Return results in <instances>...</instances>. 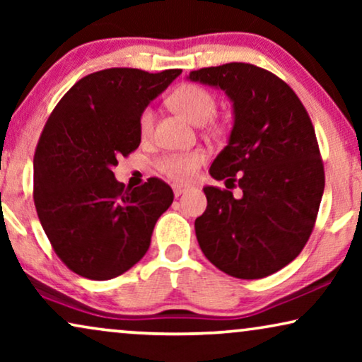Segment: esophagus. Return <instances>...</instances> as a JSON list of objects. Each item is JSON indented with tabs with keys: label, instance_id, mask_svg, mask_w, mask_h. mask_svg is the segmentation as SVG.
I'll use <instances>...</instances> for the list:
<instances>
[{
	"label": "esophagus",
	"instance_id": "1",
	"mask_svg": "<svg viewBox=\"0 0 362 362\" xmlns=\"http://www.w3.org/2000/svg\"><path fill=\"white\" fill-rule=\"evenodd\" d=\"M191 186H186V185H173V192H175V196H181L185 194L186 191H189Z\"/></svg>",
	"mask_w": 362,
	"mask_h": 362
}]
</instances>
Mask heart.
<instances>
[{"label": "heart", "mask_w": 362, "mask_h": 362, "mask_svg": "<svg viewBox=\"0 0 362 362\" xmlns=\"http://www.w3.org/2000/svg\"><path fill=\"white\" fill-rule=\"evenodd\" d=\"M168 102L177 113H181L182 117H186L196 125L209 122L217 110V98L214 93L197 83L177 86L168 97ZM153 123H155V112L151 107H145L138 115V132L143 138L151 135ZM212 127H217L216 122H212ZM204 161L206 153L202 150L175 151L163 155L156 161V166L161 175L168 176L173 181L189 182Z\"/></svg>", "instance_id": "obj_1"}]
</instances>
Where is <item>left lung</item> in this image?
<instances>
[{
  "label": "left lung",
  "instance_id": "1",
  "mask_svg": "<svg viewBox=\"0 0 362 362\" xmlns=\"http://www.w3.org/2000/svg\"><path fill=\"white\" fill-rule=\"evenodd\" d=\"M189 78L222 88L234 102L229 145L209 170L227 189L204 187L197 242L224 274L264 279L295 260L313 232L325 191L313 123L288 83L254 64L197 69ZM234 187L240 198L231 194Z\"/></svg>",
  "mask_w": 362,
  "mask_h": 362
}]
</instances>
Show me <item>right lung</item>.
Here are the masks:
<instances>
[{
  "instance_id": "1",
  "label": "right lung",
  "mask_w": 362,
  "mask_h": 362,
  "mask_svg": "<svg viewBox=\"0 0 362 362\" xmlns=\"http://www.w3.org/2000/svg\"><path fill=\"white\" fill-rule=\"evenodd\" d=\"M181 74L112 67L69 88L49 115L34 153V206L62 264L110 280L146 254L155 224L171 206L160 177L118 182L112 168L140 146L138 115Z\"/></svg>"
}]
</instances>
